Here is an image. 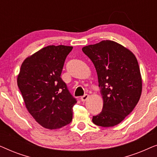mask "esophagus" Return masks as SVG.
Returning a JSON list of instances; mask_svg holds the SVG:
<instances>
[{
  "label": "esophagus",
  "instance_id": "1",
  "mask_svg": "<svg viewBox=\"0 0 157 157\" xmlns=\"http://www.w3.org/2000/svg\"><path fill=\"white\" fill-rule=\"evenodd\" d=\"M89 96L88 95V94H85V95H83V96H81V100L82 101H86L88 98H89Z\"/></svg>",
  "mask_w": 157,
  "mask_h": 157
}]
</instances>
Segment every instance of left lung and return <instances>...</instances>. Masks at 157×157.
<instances>
[{
    "label": "left lung",
    "instance_id": "8db88e82",
    "mask_svg": "<svg viewBox=\"0 0 157 157\" xmlns=\"http://www.w3.org/2000/svg\"><path fill=\"white\" fill-rule=\"evenodd\" d=\"M97 72L104 105L92 121L102 127L114 126L136 106L142 91V79L136 56L113 40H102L82 48Z\"/></svg>",
    "mask_w": 157,
    "mask_h": 157
}]
</instances>
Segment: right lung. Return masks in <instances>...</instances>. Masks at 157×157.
Instances as JSON below:
<instances>
[{
  "label": "right lung",
  "instance_id": "1",
  "mask_svg": "<svg viewBox=\"0 0 157 157\" xmlns=\"http://www.w3.org/2000/svg\"><path fill=\"white\" fill-rule=\"evenodd\" d=\"M72 46H48L23 61L17 78L25 107L36 122L48 129L70 124L76 98L61 78Z\"/></svg>",
  "mask_w": 157,
  "mask_h": 157
}]
</instances>
